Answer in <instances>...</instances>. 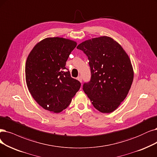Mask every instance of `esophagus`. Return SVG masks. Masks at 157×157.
<instances>
[{
    "label": "esophagus",
    "instance_id": "esophagus-1",
    "mask_svg": "<svg viewBox=\"0 0 157 157\" xmlns=\"http://www.w3.org/2000/svg\"><path fill=\"white\" fill-rule=\"evenodd\" d=\"M77 79L79 81V82H82V76H78V77L77 78Z\"/></svg>",
    "mask_w": 157,
    "mask_h": 157
}]
</instances>
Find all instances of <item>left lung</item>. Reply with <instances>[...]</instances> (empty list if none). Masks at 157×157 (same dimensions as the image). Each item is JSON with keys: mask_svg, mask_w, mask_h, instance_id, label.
<instances>
[{"mask_svg": "<svg viewBox=\"0 0 157 157\" xmlns=\"http://www.w3.org/2000/svg\"><path fill=\"white\" fill-rule=\"evenodd\" d=\"M77 48L88 57L90 67L91 79L83 85L85 93L100 112H113L128 94L134 78L128 54L105 36L86 40Z\"/></svg>", "mask_w": 157, "mask_h": 157, "instance_id": "left-lung-1", "label": "left lung"}]
</instances>
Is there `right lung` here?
I'll return each mask as SVG.
<instances>
[{"label": "right lung", "instance_id": "add662e5", "mask_svg": "<svg viewBox=\"0 0 157 157\" xmlns=\"http://www.w3.org/2000/svg\"><path fill=\"white\" fill-rule=\"evenodd\" d=\"M77 43L59 37L37 43L28 56L25 77L32 96L45 110L59 113L70 105L81 83L71 76L66 61Z\"/></svg>", "mask_w": 157, "mask_h": 157}]
</instances>
